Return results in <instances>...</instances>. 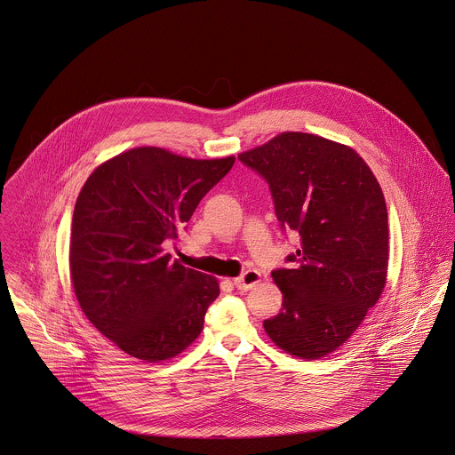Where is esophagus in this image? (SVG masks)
Masks as SVG:
<instances>
[{
	"mask_svg": "<svg viewBox=\"0 0 455 455\" xmlns=\"http://www.w3.org/2000/svg\"><path fill=\"white\" fill-rule=\"evenodd\" d=\"M259 279H261V274H259L258 270H246L241 277H237V279L234 281V284H235L237 290L248 291V290H251V288H254V286L259 283Z\"/></svg>",
	"mask_w": 455,
	"mask_h": 455,
	"instance_id": "obj_1",
	"label": "esophagus"
}]
</instances>
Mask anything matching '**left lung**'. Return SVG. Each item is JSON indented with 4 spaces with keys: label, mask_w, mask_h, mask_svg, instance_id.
Segmentation results:
<instances>
[{
    "label": "left lung",
    "mask_w": 455,
    "mask_h": 455,
    "mask_svg": "<svg viewBox=\"0 0 455 455\" xmlns=\"http://www.w3.org/2000/svg\"><path fill=\"white\" fill-rule=\"evenodd\" d=\"M239 160L268 183L281 228L300 237V248L286 258L290 268L272 272L283 308L263 328L300 359L333 353L386 286L382 188L353 148L307 132H283Z\"/></svg>",
    "instance_id": "left-lung-1"
}]
</instances>
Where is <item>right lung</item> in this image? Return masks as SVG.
Returning <instances> with one entry per match:
<instances>
[{
	"label": "right lung",
	"instance_id": "right-lung-1",
	"mask_svg": "<svg viewBox=\"0 0 455 455\" xmlns=\"http://www.w3.org/2000/svg\"><path fill=\"white\" fill-rule=\"evenodd\" d=\"M234 162L141 147L85 181L73 212L71 281L87 319L124 353L158 363L201 335L218 279L171 261L164 244L178 239Z\"/></svg>",
	"mask_w": 455,
	"mask_h": 455
}]
</instances>
